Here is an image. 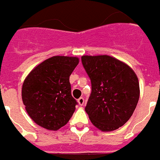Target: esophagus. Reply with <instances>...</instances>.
<instances>
[{"label": "esophagus", "instance_id": "obj_1", "mask_svg": "<svg viewBox=\"0 0 160 160\" xmlns=\"http://www.w3.org/2000/svg\"><path fill=\"white\" fill-rule=\"evenodd\" d=\"M84 101H85V100H84L83 98H80L78 99V104L82 106V105H83V104H84Z\"/></svg>", "mask_w": 160, "mask_h": 160}]
</instances>
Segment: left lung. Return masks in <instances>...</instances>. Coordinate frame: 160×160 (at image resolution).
Here are the masks:
<instances>
[{
	"label": "left lung",
	"instance_id": "left-lung-1",
	"mask_svg": "<svg viewBox=\"0 0 160 160\" xmlns=\"http://www.w3.org/2000/svg\"><path fill=\"white\" fill-rule=\"evenodd\" d=\"M81 62L92 83L85 111L101 131L118 129L128 121L137 105V75L126 63L107 55L83 56Z\"/></svg>",
	"mask_w": 160,
	"mask_h": 160
}]
</instances>
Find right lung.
<instances>
[{
  "instance_id": "add662e5",
  "label": "right lung",
  "mask_w": 160,
  "mask_h": 160,
  "mask_svg": "<svg viewBox=\"0 0 160 160\" xmlns=\"http://www.w3.org/2000/svg\"><path fill=\"white\" fill-rule=\"evenodd\" d=\"M74 56H56L33 68L24 80L22 101L32 121L48 130H58L75 111L69 76L79 64Z\"/></svg>"
}]
</instances>
